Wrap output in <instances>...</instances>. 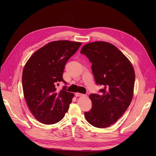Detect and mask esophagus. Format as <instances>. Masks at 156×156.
Here are the masks:
<instances>
[{
  "label": "esophagus",
  "mask_w": 156,
  "mask_h": 156,
  "mask_svg": "<svg viewBox=\"0 0 156 156\" xmlns=\"http://www.w3.org/2000/svg\"><path fill=\"white\" fill-rule=\"evenodd\" d=\"M75 96H77V97H78V96H86V95L83 94H81V93H75Z\"/></svg>",
  "instance_id": "34e87169"
}]
</instances>
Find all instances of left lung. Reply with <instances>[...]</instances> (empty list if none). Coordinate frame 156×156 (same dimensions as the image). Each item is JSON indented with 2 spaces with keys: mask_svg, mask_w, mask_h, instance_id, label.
<instances>
[{
  "mask_svg": "<svg viewBox=\"0 0 156 156\" xmlns=\"http://www.w3.org/2000/svg\"><path fill=\"white\" fill-rule=\"evenodd\" d=\"M92 63L96 84L101 94L90 95L92 108L84 112L86 120L97 128H107L117 122L129 107L134 91L135 73L128 58L113 44L96 41L82 48Z\"/></svg>",
  "mask_w": 156,
  "mask_h": 156,
  "instance_id": "obj_1",
  "label": "left lung"
}]
</instances>
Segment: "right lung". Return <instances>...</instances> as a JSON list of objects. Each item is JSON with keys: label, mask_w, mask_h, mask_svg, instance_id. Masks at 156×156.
<instances>
[{"label": "right lung", "mask_w": 156, "mask_h": 156, "mask_svg": "<svg viewBox=\"0 0 156 156\" xmlns=\"http://www.w3.org/2000/svg\"><path fill=\"white\" fill-rule=\"evenodd\" d=\"M81 43L66 40L52 41L36 51L26 63L22 73L23 94L31 112L39 122L51 125L67 112L74 94L58 91L63 80L65 64Z\"/></svg>", "instance_id": "right-lung-1"}]
</instances>
